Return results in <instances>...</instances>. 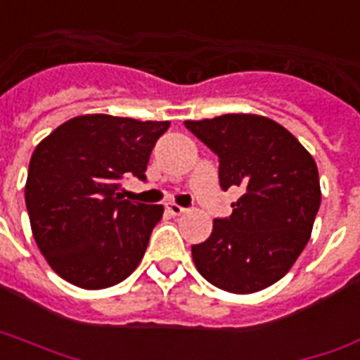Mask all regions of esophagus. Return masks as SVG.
<instances>
[{"mask_svg":"<svg viewBox=\"0 0 360 360\" xmlns=\"http://www.w3.org/2000/svg\"><path fill=\"white\" fill-rule=\"evenodd\" d=\"M167 210H169V214H172V216H182L184 212H186V208L184 206H178V205H167Z\"/></svg>","mask_w":360,"mask_h":360,"instance_id":"34e87169","label":"esophagus"}]
</instances>
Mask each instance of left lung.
I'll list each match as a JSON object with an SVG mask.
<instances>
[{"mask_svg": "<svg viewBox=\"0 0 360 360\" xmlns=\"http://www.w3.org/2000/svg\"><path fill=\"white\" fill-rule=\"evenodd\" d=\"M219 158V186L244 193L229 218L191 246L195 266L212 285L255 293L283 278L310 240L321 205L314 158L285 127L257 114L184 122Z\"/></svg>", "mask_w": 360, "mask_h": 360, "instance_id": "1", "label": "left lung"}]
</instances>
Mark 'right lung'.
Returning a JSON list of instances; mask_svg holds the SVG:
<instances>
[{
	"label": "right lung",
	"instance_id": "1",
	"mask_svg": "<svg viewBox=\"0 0 360 360\" xmlns=\"http://www.w3.org/2000/svg\"><path fill=\"white\" fill-rule=\"evenodd\" d=\"M169 122L86 114L56 127L30 160L26 208L33 238L56 274L105 289L139 266L161 205L122 199L124 176L146 165Z\"/></svg>",
	"mask_w": 360,
	"mask_h": 360
}]
</instances>
